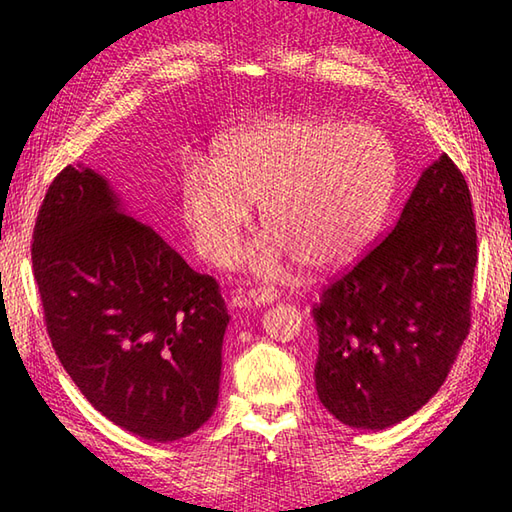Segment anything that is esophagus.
<instances>
[{
  "label": "esophagus",
  "instance_id": "esophagus-1",
  "mask_svg": "<svg viewBox=\"0 0 512 512\" xmlns=\"http://www.w3.org/2000/svg\"><path fill=\"white\" fill-rule=\"evenodd\" d=\"M277 299L275 288H253L248 292V303H255V306H268Z\"/></svg>",
  "mask_w": 512,
  "mask_h": 512
}]
</instances>
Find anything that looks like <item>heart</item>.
<instances>
[{
    "mask_svg": "<svg viewBox=\"0 0 512 512\" xmlns=\"http://www.w3.org/2000/svg\"><path fill=\"white\" fill-rule=\"evenodd\" d=\"M400 182V156L376 125L336 118H275L228 134L213 162L187 156L180 167L184 222L195 250L215 266L235 262L250 204L266 235L248 264L279 277L292 259L339 266L383 224Z\"/></svg>",
    "mask_w": 512,
    "mask_h": 512,
    "instance_id": "obj_1",
    "label": "heart"
}]
</instances>
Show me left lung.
<instances>
[{"instance_id":"1","label":"left lung","mask_w":512,"mask_h":512,"mask_svg":"<svg viewBox=\"0 0 512 512\" xmlns=\"http://www.w3.org/2000/svg\"><path fill=\"white\" fill-rule=\"evenodd\" d=\"M477 231L471 191L444 154L391 233L312 308L317 394L336 420L385 429L436 394L471 328Z\"/></svg>"}]
</instances>
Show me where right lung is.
Instances as JSON below:
<instances>
[{
    "mask_svg": "<svg viewBox=\"0 0 512 512\" xmlns=\"http://www.w3.org/2000/svg\"><path fill=\"white\" fill-rule=\"evenodd\" d=\"M43 319L65 372L107 420L151 442L187 438L220 394V284L121 209L88 167L48 187L32 233Z\"/></svg>",
    "mask_w": 512,
    "mask_h": 512,
    "instance_id": "right-lung-1",
    "label": "right lung"
}]
</instances>
